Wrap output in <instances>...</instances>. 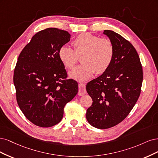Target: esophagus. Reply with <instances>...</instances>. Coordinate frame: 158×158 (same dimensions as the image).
Instances as JSON below:
<instances>
[{"label": "esophagus", "mask_w": 158, "mask_h": 158, "mask_svg": "<svg viewBox=\"0 0 158 158\" xmlns=\"http://www.w3.org/2000/svg\"><path fill=\"white\" fill-rule=\"evenodd\" d=\"M86 86L84 83H79V92L78 95L79 96H83L85 94H86Z\"/></svg>", "instance_id": "1"}]
</instances>
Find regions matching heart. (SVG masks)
<instances>
[{
    "mask_svg": "<svg viewBox=\"0 0 158 158\" xmlns=\"http://www.w3.org/2000/svg\"><path fill=\"white\" fill-rule=\"evenodd\" d=\"M74 50L68 47H61L59 58L68 69H73L82 56L83 64L76 68L69 75L79 81L90 79L96 72L101 74L109 68L113 60L114 48L111 40L100 38L90 33H83L75 38L72 43Z\"/></svg>",
    "mask_w": 158,
    "mask_h": 158,
    "instance_id": "heart-1",
    "label": "heart"
}]
</instances>
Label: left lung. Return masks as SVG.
<instances>
[{
  "label": "left lung",
  "mask_w": 158,
  "mask_h": 158,
  "mask_svg": "<svg viewBox=\"0 0 158 158\" xmlns=\"http://www.w3.org/2000/svg\"><path fill=\"white\" fill-rule=\"evenodd\" d=\"M103 33L114 45L113 60L102 74L86 86L93 101L86 118L100 129L119 124L129 115L138 100L143 80L139 54L132 44L111 30Z\"/></svg>",
  "instance_id": "left-lung-1"
}]
</instances>
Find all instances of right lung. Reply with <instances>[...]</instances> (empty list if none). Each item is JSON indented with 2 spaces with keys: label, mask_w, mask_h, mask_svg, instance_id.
<instances>
[{
  "label": "right lung",
  "mask_w": 158,
  "mask_h": 158,
  "mask_svg": "<svg viewBox=\"0 0 158 158\" xmlns=\"http://www.w3.org/2000/svg\"><path fill=\"white\" fill-rule=\"evenodd\" d=\"M70 38L64 30L45 29L34 35L18 57L14 73L18 104L35 125L58 124L64 106L78 93L77 81L65 79L67 72L58 55Z\"/></svg>",
  "instance_id": "1"
}]
</instances>
